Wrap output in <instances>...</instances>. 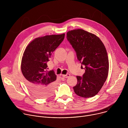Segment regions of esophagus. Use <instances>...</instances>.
Wrapping results in <instances>:
<instances>
[{
    "label": "esophagus",
    "mask_w": 128,
    "mask_h": 128,
    "mask_svg": "<svg viewBox=\"0 0 128 128\" xmlns=\"http://www.w3.org/2000/svg\"><path fill=\"white\" fill-rule=\"evenodd\" d=\"M70 76V75L69 74H66V75H64V74H63V75H62V76H63V78H69Z\"/></svg>",
    "instance_id": "esophagus-1"
}]
</instances>
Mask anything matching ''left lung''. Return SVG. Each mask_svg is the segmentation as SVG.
I'll use <instances>...</instances> for the list:
<instances>
[{"label":"left lung","mask_w":128,"mask_h":128,"mask_svg":"<svg viewBox=\"0 0 128 128\" xmlns=\"http://www.w3.org/2000/svg\"><path fill=\"white\" fill-rule=\"evenodd\" d=\"M67 38L86 69L82 77L76 76L78 83L74 86V92L83 98L94 97L101 89L108 74L106 48L98 36L81 29L67 32Z\"/></svg>","instance_id":"8db88e82"}]
</instances>
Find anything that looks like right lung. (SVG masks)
<instances>
[{"label":"right lung","instance_id":"right-lung-1","mask_svg":"<svg viewBox=\"0 0 128 128\" xmlns=\"http://www.w3.org/2000/svg\"><path fill=\"white\" fill-rule=\"evenodd\" d=\"M64 38L65 33L39 37L31 41L25 50L21 71L26 86L36 97L46 98L54 94L57 76L53 70H46V63Z\"/></svg>","mask_w":128,"mask_h":128}]
</instances>
